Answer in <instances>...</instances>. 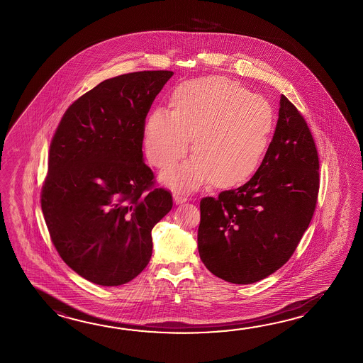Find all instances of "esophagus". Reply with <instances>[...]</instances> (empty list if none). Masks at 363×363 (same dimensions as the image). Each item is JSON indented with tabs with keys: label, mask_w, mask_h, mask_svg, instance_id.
I'll return each mask as SVG.
<instances>
[{
	"label": "esophagus",
	"mask_w": 363,
	"mask_h": 363,
	"mask_svg": "<svg viewBox=\"0 0 363 363\" xmlns=\"http://www.w3.org/2000/svg\"><path fill=\"white\" fill-rule=\"evenodd\" d=\"M173 199L176 201V204H181V203H185L187 201V196L181 193H174L173 195Z\"/></svg>",
	"instance_id": "34e87169"
}]
</instances>
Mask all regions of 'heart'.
I'll list each match as a JSON object with an SVG mask.
<instances>
[{
  "label": "heart",
  "instance_id": "1",
  "mask_svg": "<svg viewBox=\"0 0 363 363\" xmlns=\"http://www.w3.org/2000/svg\"><path fill=\"white\" fill-rule=\"evenodd\" d=\"M274 112L262 96L223 76L184 82L170 96V112L147 116L143 137L148 162L165 169L185 155L194 157L164 172L162 181L177 190H195L212 181L221 189L247 182L259 169L273 133Z\"/></svg>",
  "mask_w": 363,
  "mask_h": 363
}]
</instances>
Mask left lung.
<instances>
[{
  "instance_id": "1",
  "label": "left lung",
  "mask_w": 363,
  "mask_h": 363,
  "mask_svg": "<svg viewBox=\"0 0 363 363\" xmlns=\"http://www.w3.org/2000/svg\"><path fill=\"white\" fill-rule=\"evenodd\" d=\"M279 104L273 141L253 177L200 200V259L230 283L251 284L283 267L317 204L318 151L311 129L283 94Z\"/></svg>"
}]
</instances>
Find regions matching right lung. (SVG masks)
<instances>
[{
	"label": "right lung",
	"mask_w": 363,
	"mask_h": 363,
	"mask_svg": "<svg viewBox=\"0 0 363 363\" xmlns=\"http://www.w3.org/2000/svg\"><path fill=\"white\" fill-rule=\"evenodd\" d=\"M172 74L104 80L67 108L52 137L45 222L62 259L99 286L124 284L147 267L151 230L173 206L142 152L145 120Z\"/></svg>",
	"instance_id": "1"
}]
</instances>
